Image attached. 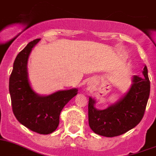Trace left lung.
Listing matches in <instances>:
<instances>
[{
    "label": "left lung",
    "mask_w": 156,
    "mask_h": 156,
    "mask_svg": "<svg viewBox=\"0 0 156 156\" xmlns=\"http://www.w3.org/2000/svg\"><path fill=\"white\" fill-rule=\"evenodd\" d=\"M141 76H134L127 93L105 110L94 107L96 101L89 98L88 122L94 133L106 137L126 133L140 122L144 114L150 94V80L147 66Z\"/></svg>",
    "instance_id": "left-lung-1"
}]
</instances>
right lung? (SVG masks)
<instances>
[{
	"label": "right lung",
	"instance_id": "obj_1",
	"mask_svg": "<svg viewBox=\"0 0 156 156\" xmlns=\"http://www.w3.org/2000/svg\"><path fill=\"white\" fill-rule=\"evenodd\" d=\"M40 38L29 42L16 56L9 78V93L15 117L27 129L39 134H50L59 125L64 106L77 94L78 89L58 91L49 95L34 91L28 80L27 61Z\"/></svg>",
	"mask_w": 156,
	"mask_h": 156
}]
</instances>
